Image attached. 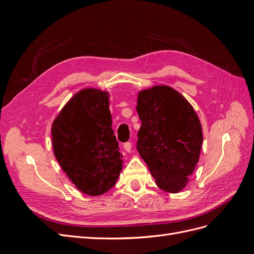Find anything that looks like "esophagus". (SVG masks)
Returning a JSON list of instances; mask_svg holds the SVG:
<instances>
[{"label": "esophagus", "mask_w": 254, "mask_h": 254, "mask_svg": "<svg viewBox=\"0 0 254 254\" xmlns=\"http://www.w3.org/2000/svg\"><path fill=\"white\" fill-rule=\"evenodd\" d=\"M131 148H132V144L130 143V142H126V143L124 144V149H125L127 152L131 151Z\"/></svg>", "instance_id": "esophagus-1"}]
</instances>
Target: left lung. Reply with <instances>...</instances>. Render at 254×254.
Masks as SVG:
<instances>
[{
    "instance_id": "obj_1",
    "label": "left lung",
    "mask_w": 254,
    "mask_h": 254,
    "mask_svg": "<svg viewBox=\"0 0 254 254\" xmlns=\"http://www.w3.org/2000/svg\"><path fill=\"white\" fill-rule=\"evenodd\" d=\"M142 122L136 149L157 186L178 193L194 173L202 146V128L191 105L176 90L156 86L137 95Z\"/></svg>"
}]
</instances>
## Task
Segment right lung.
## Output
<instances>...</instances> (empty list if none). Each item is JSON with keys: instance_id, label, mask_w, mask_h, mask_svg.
<instances>
[{"instance_id": "1", "label": "right lung", "mask_w": 254, "mask_h": 254, "mask_svg": "<svg viewBox=\"0 0 254 254\" xmlns=\"http://www.w3.org/2000/svg\"><path fill=\"white\" fill-rule=\"evenodd\" d=\"M107 92L84 89L75 94L52 125L55 157L83 194L106 193L119 179L123 155L114 135Z\"/></svg>"}]
</instances>
